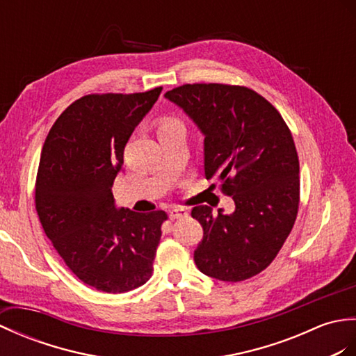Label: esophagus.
Here are the masks:
<instances>
[{"label":"esophagus","instance_id":"1","mask_svg":"<svg viewBox=\"0 0 356 356\" xmlns=\"http://www.w3.org/2000/svg\"><path fill=\"white\" fill-rule=\"evenodd\" d=\"M188 215L187 210L183 207H173L169 210V218L170 219H181V218H186Z\"/></svg>","mask_w":356,"mask_h":356}]
</instances>
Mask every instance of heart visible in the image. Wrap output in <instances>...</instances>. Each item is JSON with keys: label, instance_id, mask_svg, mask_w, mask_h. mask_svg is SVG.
Instances as JSON below:
<instances>
[{"label": "heart", "instance_id": "obj_1", "mask_svg": "<svg viewBox=\"0 0 356 356\" xmlns=\"http://www.w3.org/2000/svg\"><path fill=\"white\" fill-rule=\"evenodd\" d=\"M177 120H173V118H165V120L161 124H168V123H175Z\"/></svg>", "mask_w": 356, "mask_h": 356}]
</instances>
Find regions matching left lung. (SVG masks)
Returning a JSON list of instances; mask_svg holds the SVG:
<instances>
[{
	"label": "left lung",
	"instance_id": "obj_1",
	"mask_svg": "<svg viewBox=\"0 0 356 356\" xmlns=\"http://www.w3.org/2000/svg\"><path fill=\"white\" fill-rule=\"evenodd\" d=\"M164 97L201 129L205 178L216 177L234 201L230 215L193 207L204 230L195 264L213 279L247 280L273 262L297 218L300 165L288 124L247 86L187 83Z\"/></svg>",
	"mask_w": 356,
	"mask_h": 356
}]
</instances>
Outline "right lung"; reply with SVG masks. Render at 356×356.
I'll return each instance as SVG.
<instances>
[{
  "label": "right lung",
  "mask_w": 356,
  "mask_h": 356,
  "mask_svg": "<svg viewBox=\"0 0 356 356\" xmlns=\"http://www.w3.org/2000/svg\"><path fill=\"white\" fill-rule=\"evenodd\" d=\"M161 86L134 94H88L73 102L45 138L35 204L44 232L85 285L120 294L151 279L168 215L115 209L113 183L136 126Z\"/></svg>",
  "instance_id": "right-lung-1"
}]
</instances>
